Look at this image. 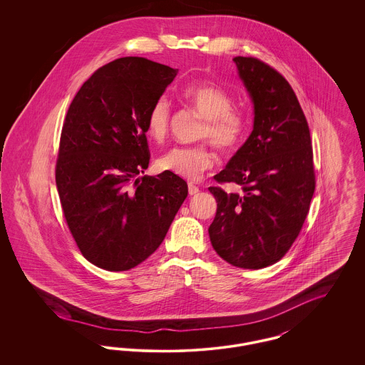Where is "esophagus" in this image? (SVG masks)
I'll return each mask as SVG.
<instances>
[{
    "mask_svg": "<svg viewBox=\"0 0 365 365\" xmlns=\"http://www.w3.org/2000/svg\"><path fill=\"white\" fill-rule=\"evenodd\" d=\"M198 191H200V189H198L195 185L189 183V194H190V195H195Z\"/></svg>",
    "mask_w": 365,
    "mask_h": 365,
    "instance_id": "34e87169",
    "label": "esophagus"
}]
</instances>
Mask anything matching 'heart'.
Segmentation results:
<instances>
[{"label": "heart", "instance_id": "1", "mask_svg": "<svg viewBox=\"0 0 365 365\" xmlns=\"http://www.w3.org/2000/svg\"><path fill=\"white\" fill-rule=\"evenodd\" d=\"M182 98L204 118L198 137L209 139L217 149L232 152L242 145L249 131V116L242 108L234 106V98L225 87L216 83H198L186 87ZM146 133L155 142H163L170 134L171 104L158 98L146 115ZM215 164L208 143L176 146L157 160L161 171L197 180Z\"/></svg>", "mask_w": 365, "mask_h": 365}]
</instances>
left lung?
I'll return each mask as SVG.
<instances>
[{
    "instance_id": "1",
    "label": "left lung",
    "mask_w": 365,
    "mask_h": 365,
    "mask_svg": "<svg viewBox=\"0 0 365 365\" xmlns=\"http://www.w3.org/2000/svg\"><path fill=\"white\" fill-rule=\"evenodd\" d=\"M255 104V125L242 148L215 176L240 192L209 187L217 202L209 226L213 249L227 262L260 269L294 243L316 186L309 125L286 78L256 57L232 58Z\"/></svg>"
}]
</instances>
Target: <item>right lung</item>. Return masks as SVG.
I'll return each mask as SVG.
<instances>
[{
    "mask_svg": "<svg viewBox=\"0 0 365 365\" xmlns=\"http://www.w3.org/2000/svg\"><path fill=\"white\" fill-rule=\"evenodd\" d=\"M178 71L143 57H122L83 83L63 124L56 185L72 238L91 264L127 271L165 238L187 197L171 173L149 167L146 115Z\"/></svg>",
    "mask_w": 365,
    "mask_h": 365,
    "instance_id": "1",
    "label": "right lung"
}]
</instances>
